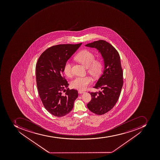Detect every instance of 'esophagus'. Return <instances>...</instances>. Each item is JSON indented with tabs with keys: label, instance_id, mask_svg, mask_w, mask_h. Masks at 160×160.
Wrapping results in <instances>:
<instances>
[{
	"label": "esophagus",
	"instance_id": "1",
	"mask_svg": "<svg viewBox=\"0 0 160 160\" xmlns=\"http://www.w3.org/2000/svg\"><path fill=\"white\" fill-rule=\"evenodd\" d=\"M84 93V91H78V93H79V94H82V93Z\"/></svg>",
	"mask_w": 160,
	"mask_h": 160
}]
</instances>
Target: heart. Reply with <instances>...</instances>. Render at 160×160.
I'll list each match as a JSON object with an SVG mask.
<instances>
[{"mask_svg": "<svg viewBox=\"0 0 160 160\" xmlns=\"http://www.w3.org/2000/svg\"><path fill=\"white\" fill-rule=\"evenodd\" d=\"M95 55L93 52L85 49L78 53L75 58L85 67H87L88 73L93 77L96 78L99 77L102 72L103 63L101 60L95 59ZM63 71L67 76H72V63L70 61H67L66 62ZM91 82L92 79L88 76L78 77L71 82V86L75 89L84 90L87 88Z\"/></svg>", "mask_w": 160, "mask_h": 160, "instance_id": "heart-1", "label": "heart"}]
</instances>
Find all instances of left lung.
Segmentation results:
<instances>
[{"label": "left lung", "mask_w": 160, "mask_h": 160, "mask_svg": "<svg viewBox=\"0 0 160 160\" xmlns=\"http://www.w3.org/2000/svg\"><path fill=\"white\" fill-rule=\"evenodd\" d=\"M96 48L104 59L103 73L94 88H100L99 92H89L91 100L87 104L90 111L101 115L110 111L115 105L123 85V72L119 53L111 44L99 40L86 45Z\"/></svg>", "instance_id": "obj_1"}]
</instances>
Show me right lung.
Listing matches in <instances>:
<instances>
[{
    "label": "right lung",
    "instance_id": "add662e5",
    "mask_svg": "<svg viewBox=\"0 0 160 160\" xmlns=\"http://www.w3.org/2000/svg\"><path fill=\"white\" fill-rule=\"evenodd\" d=\"M81 44L51 46L41 54L37 61L36 79L39 95L45 108L54 116L61 117L70 112L78 97V91L68 88L63 73L66 62Z\"/></svg>",
    "mask_w": 160,
    "mask_h": 160
}]
</instances>
